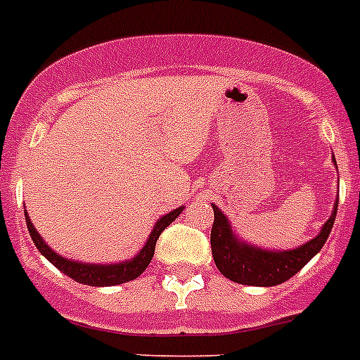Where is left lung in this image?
<instances>
[{"label": "left lung", "instance_id": "left-lung-1", "mask_svg": "<svg viewBox=\"0 0 360 360\" xmlns=\"http://www.w3.org/2000/svg\"><path fill=\"white\" fill-rule=\"evenodd\" d=\"M212 209L214 225L212 232H210V246H212L214 262L221 275H225L232 282L243 283V285L269 288V285H278L295 276L323 248L330 236L332 226H334L338 200H335L330 219L323 225L318 237L309 240L307 245L289 250V252H269V250L245 245L243 240L233 236L225 214L216 205H212Z\"/></svg>", "mask_w": 360, "mask_h": 360}]
</instances>
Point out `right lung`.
Returning <instances> with one entry per match:
<instances>
[{"label": "right lung", "mask_w": 360, "mask_h": 360, "mask_svg": "<svg viewBox=\"0 0 360 360\" xmlns=\"http://www.w3.org/2000/svg\"><path fill=\"white\" fill-rule=\"evenodd\" d=\"M184 207H178L174 209L173 212L166 214L164 217L157 221V225L155 229L151 230L150 239L144 245V248L141 250L139 255H135L131 260H127V262H120V264H107V266H101V264H82V262H75V260H68L64 257L57 255V253L53 252L48 245H46L42 237L39 236L37 230L34 229L32 225V221H30L28 214H25L26 217V226H28V232L32 236V240L35 243L39 252L49 260V262L55 266V268L60 269L64 275L71 276L72 280H77V282L85 283V285H94V288H107V285H117V283H124L130 282V280H135L137 276L143 275L144 269L148 268V264L151 262L155 253V245H157L158 236L162 233V230L166 226H169L180 212H182Z\"/></svg>", "instance_id": "obj_1"}]
</instances>
